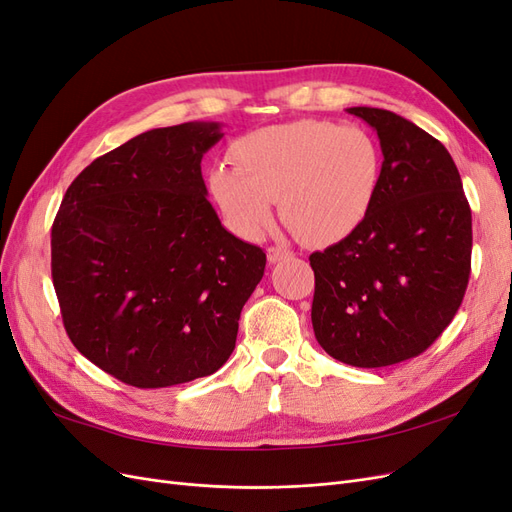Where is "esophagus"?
Masks as SVG:
<instances>
[{
	"instance_id": "obj_1",
	"label": "esophagus",
	"mask_w": 512,
	"mask_h": 512,
	"mask_svg": "<svg viewBox=\"0 0 512 512\" xmlns=\"http://www.w3.org/2000/svg\"><path fill=\"white\" fill-rule=\"evenodd\" d=\"M290 256H292V252L286 250V247H282V245H271L269 250H267L269 262H282V260H286Z\"/></svg>"
}]
</instances>
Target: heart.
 I'll use <instances>...</instances> for the list:
<instances>
[{"instance_id": "b5f03b06", "label": "heart", "mask_w": 512, "mask_h": 512, "mask_svg": "<svg viewBox=\"0 0 512 512\" xmlns=\"http://www.w3.org/2000/svg\"><path fill=\"white\" fill-rule=\"evenodd\" d=\"M235 168L211 170V194L241 235L273 222V200L294 237L331 245L350 237L380 192L384 153L361 128L299 119L250 132L230 149Z\"/></svg>"}]
</instances>
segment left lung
Returning <instances> with one entry per match:
<instances>
[{
	"label": "left lung",
	"instance_id": "obj_1",
	"mask_svg": "<svg viewBox=\"0 0 512 512\" xmlns=\"http://www.w3.org/2000/svg\"><path fill=\"white\" fill-rule=\"evenodd\" d=\"M378 132L380 192L350 237L309 256L318 344L354 367L425 352L451 324L472 262V211L446 147L391 111L348 108Z\"/></svg>",
	"mask_w": 512,
	"mask_h": 512
}]
</instances>
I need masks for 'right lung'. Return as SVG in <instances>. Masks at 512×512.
I'll return each instance as SVG.
<instances>
[{
	"label": "right lung",
	"mask_w": 512,
	"mask_h": 512,
	"mask_svg": "<svg viewBox=\"0 0 512 512\" xmlns=\"http://www.w3.org/2000/svg\"><path fill=\"white\" fill-rule=\"evenodd\" d=\"M220 123L134 136L76 177L51 230V273L72 344L136 389L211 376L235 350L267 254L222 226L200 160Z\"/></svg>",
	"instance_id": "add662e5"
}]
</instances>
